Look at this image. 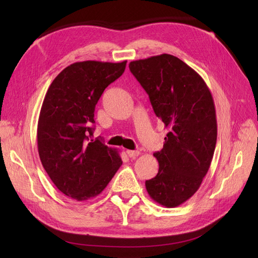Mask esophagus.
Wrapping results in <instances>:
<instances>
[{"instance_id":"1","label":"esophagus","mask_w":258,"mask_h":258,"mask_svg":"<svg viewBox=\"0 0 258 258\" xmlns=\"http://www.w3.org/2000/svg\"><path fill=\"white\" fill-rule=\"evenodd\" d=\"M126 153H127V155L129 156L130 158L138 157V156L140 155V152H139V151H130V150H128Z\"/></svg>"}]
</instances>
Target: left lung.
I'll return each instance as SVG.
<instances>
[{
    "label": "left lung",
    "instance_id": "8db88e82",
    "mask_svg": "<svg viewBox=\"0 0 258 258\" xmlns=\"http://www.w3.org/2000/svg\"><path fill=\"white\" fill-rule=\"evenodd\" d=\"M131 73L147 92L156 116L169 129L158 173L145 182L151 198L175 208L198 190L216 145L214 101L202 77L172 54L131 61Z\"/></svg>",
    "mask_w": 258,
    "mask_h": 258
}]
</instances>
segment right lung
Listing matches in <instances>:
<instances>
[{"mask_svg":"<svg viewBox=\"0 0 258 258\" xmlns=\"http://www.w3.org/2000/svg\"><path fill=\"white\" fill-rule=\"evenodd\" d=\"M127 61H83L57 75L44 98L37 148L57 188L77 201L98 196L121 166L116 148L93 139L95 107L104 89L121 76Z\"/></svg>","mask_w":258,"mask_h":258,"instance_id":"add662e5","label":"right lung"}]
</instances>
